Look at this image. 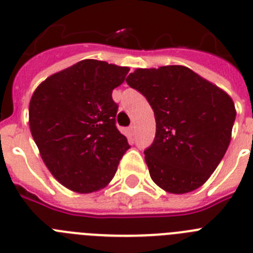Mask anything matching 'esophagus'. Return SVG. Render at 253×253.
Here are the masks:
<instances>
[{
    "mask_svg": "<svg viewBox=\"0 0 253 253\" xmlns=\"http://www.w3.org/2000/svg\"><path fill=\"white\" fill-rule=\"evenodd\" d=\"M128 131L130 135H134V134H135V126H134V125H130L128 128Z\"/></svg>",
    "mask_w": 253,
    "mask_h": 253,
    "instance_id": "esophagus-1",
    "label": "esophagus"
}]
</instances>
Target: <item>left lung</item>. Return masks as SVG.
I'll return each instance as SVG.
<instances>
[{"label": "left lung", "instance_id": "obj_1", "mask_svg": "<svg viewBox=\"0 0 253 253\" xmlns=\"http://www.w3.org/2000/svg\"><path fill=\"white\" fill-rule=\"evenodd\" d=\"M126 84L154 111L156 137L144 151L154 184L171 194L199 189L231 143L237 114L231 96L185 66L137 68Z\"/></svg>", "mask_w": 253, "mask_h": 253}]
</instances>
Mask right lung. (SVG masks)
Listing matches in <instances>:
<instances>
[{"label":"right lung","instance_id":"obj_1","mask_svg":"<svg viewBox=\"0 0 253 253\" xmlns=\"http://www.w3.org/2000/svg\"><path fill=\"white\" fill-rule=\"evenodd\" d=\"M129 67L84 59L44 80L31 96L29 126L40 157L59 184L93 193L115 175L128 139L115 126L114 88Z\"/></svg>","mask_w":253,"mask_h":253}]
</instances>
